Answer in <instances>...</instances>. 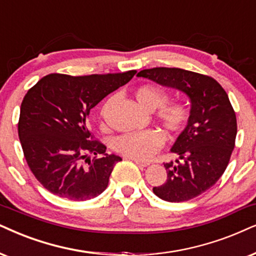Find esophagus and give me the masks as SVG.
<instances>
[{
	"mask_svg": "<svg viewBox=\"0 0 256 256\" xmlns=\"http://www.w3.org/2000/svg\"><path fill=\"white\" fill-rule=\"evenodd\" d=\"M134 160V163H136V164H138V166H140V168H146V166H150V163H148V162L139 160Z\"/></svg>",
	"mask_w": 256,
	"mask_h": 256,
	"instance_id": "obj_1",
	"label": "esophagus"
}]
</instances>
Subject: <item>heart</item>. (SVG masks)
Listing matches in <instances>:
<instances>
[{"label": "heart", "mask_w": 256, "mask_h": 256, "mask_svg": "<svg viewBox=\"0 0 256 256\" xmlns=\"http://www.w3.org/2000/svg\"><path fill=\"white\" fill-rule=\"evenodd\" d=\"M134 98L142 108L148 111H156L157 119L169 132H176L183 128L189 117L188 108L178 102H169L166 90L152 85L139 86L134 90ZM116 96H110L100 110V114L105 116L108 110L114 102ZM164 144V136L157 130L130 132L119 136L113 142L114 150L122 156L132 160H148Z\"/></svg>", "instance_id": "obj_1"}]
</instances>
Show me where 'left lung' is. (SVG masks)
<instances>
[{"mask_svg": "<svg viewBox=\"0 0 256 256\" xmlns=\"http://www.w3.org/2000/svg\"><path fill=\"white\" fill-rule=\"evenodd\" d=\"M184 93L190 112L184 130L170 151L178 160L164 164L166 183L154 188L166 202H184L200 196L224 172L235 146L236 116L228 94L215 79L180 68L143 70L137 74Z\"/></svg>", "mask_w": 256, "mask_h": 256, "instance_id": "left-lung-1", "label": "left lung"}]
</instances>
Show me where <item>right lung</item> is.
<instances>
[{"mask_svg":"<svg viewBox=\"0 0 256 256\" xmlns=\"http://www.w3.org/2000/svg\"><path fill=\"white\" fill-rule=\"evenodd\" d=\"M136 70L70 76L48 74L22 100L18 138L36 180L54 195L70 200L99 196L122 158L106 154L87 126L90 111L106 96L128 84ZM88 154L96 156L92 160ZM86 158L87 164L82 160Z\"/></svg>","mask_w":256,"mask_h":256,"instance_id":"1","label":"right lung"}]
</instances>
